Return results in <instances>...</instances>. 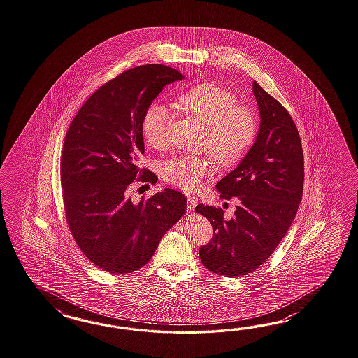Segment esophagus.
I'll return each mask as SVG.
<instances>
[{"label":"esophagus","instance_id":"esophagus-1","mask_svg":"<svg viewBox=\"0 0 358 358\" xmlns=\"http://www.w3.org/2000/svg\"><path fill=\"white\" fill-rule=\"evenodd\" d=\"M196 204H198V199L195 196H192V195H187V208H189L190 212L194 210V208L196 207Z\"/></svg>","mask_w":358,"mask_h":358}]
</instances>
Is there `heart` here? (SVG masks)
Masks as SVG:
<instances>
[{"instance_id": "b5f03b06", "label": "heart", "mask_w": 358, "mask_h": 358, "mask_svg": "<svg viewBox=\"0 0 358 358\" xmlns=\"http://www.w3.org/2000/svg\"><path fill=\"white\" fill-rule=\"evenodd\" d=\"M177 103L206 127L204 146L222 166L236 163L256 138L257 122L252 111L238 106L231 92L213 83L187 89L178 96ZM168 120L169 111L162 103H152L145 111L141 131L150 148H164ZM213 171L215 163L210 157L185 155L166 162L162 173L166 182L194 192Z\"/></svg>"}]
</instances>
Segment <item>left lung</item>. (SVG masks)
<instances>
[{
    "label": "left lung",
    "mask_w": 358,
    "mask_h": 358,
    "mask_svg": "<svg viewBox=\"0 0 358 358\" xmlns=\"http://www.w3.org/2000/svg\"><path fill=\"white\" fill-rule=\"evenodd\" d=\"M253 96L260 127L256 140L234 171L218 181L222 199L236 198L234 217L199 204L195 210L213 227L201 247L203 265L216 274L241 277L256 271L286 236L304 186V155L296 125L287 110L256 81Z\"/></svg>",
    "instance_id": "obj_1"
}]
</instances>
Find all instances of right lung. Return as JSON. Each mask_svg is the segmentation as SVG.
I'll return each mask as SVG.
<instances>
[{
  "mask_svg": "<svg viewBox=\"0 0 358 358\" xmlns=\"http://www.w3.org/2000/svg\"><path fill=\"white\" fill-rule=\"evenodd\" d=\"M178 71L146 64L99 87L71 122L61 160L66 217L80 250L102 271L127 274L150 262L160 239L186 212L182 192L164 189L134 203L131 183H155L140 169L145 152L141 122Z\"/></svg>",
  "mask_w": 358,
  "mask_h": 358,
  "instance_id": "add662e5",
  "label": "right lung"
}]
</instances>
